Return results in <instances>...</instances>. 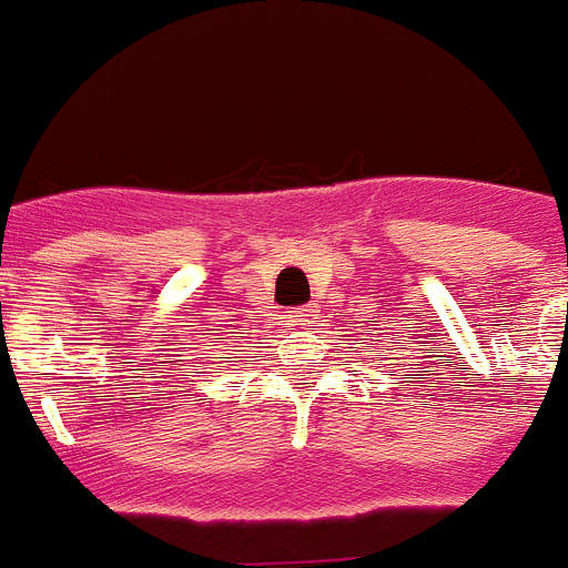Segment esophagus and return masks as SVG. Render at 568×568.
Here are the masks:
<instances>
[{
	"label": "esophagus",
	"mask_w": 568,
	"mask_h": 568,
	"mask_svg": "<svg viewBox=\"0 0 568 568\" xmlns=\"http://www.w3.org/2000/svg\"><path fill=\"white\" fill-rule=\"evenodd\" d=\"M288 320L291 325H305L308 320H312V305H300V308L288 312Z\"/></svg>",
	"instance_id": "obj_1"
}]
</instances>
